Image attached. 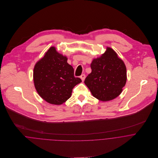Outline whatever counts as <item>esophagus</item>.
<instances>
[{"instance_id":"34e87169","label":"esophagus","mask_w":158,"mask_h":158,"mask_svg":"<svg viewBox=\"0 0 158 158\" xmlns=\"http://www.w3.org/2000/svg\"><path fill=\"white\" fill-rule=\"evenodd\" d=\"M85 77H86V75H85V74H83V75H81L80 76V78L81 79L82 81H84V80H85Z\"/></svg>"}]
</instances>
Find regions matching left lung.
<instances>
[{"mask_svg": "<svg viewBox=\"0 0 158 158\" xmlns=\"http://www.w3.org/2000/svg\"><path fill=\"white\" fill-rule=\"evenodd\" d=\"M90 68L85 83L94 97L106 102L121 94L127 82V68L113 49L107 47L103 54L93 60Z\"/></svg>", "mask_w": 158, "mask_h": 158, "instance_id": "8db88e82", "label": "left lung"}]
</instances>
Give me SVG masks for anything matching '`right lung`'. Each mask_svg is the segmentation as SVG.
I'll return each instance as SVG.
<instances>
[{
    "mask_svg": "<svg viewBox=\"0 0 158 158\" xmlns=\"http://www.w3.org/2000/svg\"><path fill=\"white\" fill-rule=\"evenodd\" d=\"M66 56L51 47L33 69V81L38 94L47 102L60 105L71 97L75 86L81 82Z\"/></svg>",
    "mask_w": 158,
    "mask_h": 158,
    "instance_id": "add662e5",
    "label": "right lung"
}]
</instances>
